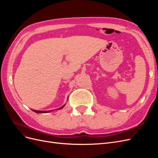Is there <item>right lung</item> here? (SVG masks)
Returning <instances> with one entry per match:
<instances>
[{
  "label": "right lung",
  "mask_w": 158,
  "mask_h": 158,
  "mask_svg": "<svg viewBox=\"0 0 158 158\" xmlns=\"http://www.w3.org/2000/svg\"><path fill=\"white\" fill-rule=\"evenodd\" d=\"M64 106H63V107H61L57 109H60L63 108ZM32 111H33L35 112V113H47V112H49L50 111H36V110H32Z\"/></svg>",
  "instance_id": "1"
}]
</instances>
